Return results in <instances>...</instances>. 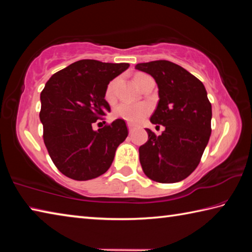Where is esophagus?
<instances>
[{"mask_svg":"<svg viewBox=\"0 0 252 252\" xmlns=\"http://www.w3.org/2000/svg\"><path fill=\"white\" fill-rule=\"evenodd\" d=\"M127 127H129V131H130V132H132V131L134 130L135 126H134V125H132V123H127Z\"/></svg>","mask_w":252,"mask_h":252,"instance_id":"obj_1","label":"esophagus"}]
</instances>
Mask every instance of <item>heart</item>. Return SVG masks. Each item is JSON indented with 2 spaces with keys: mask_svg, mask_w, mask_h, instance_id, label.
Returning <instances> with one entry per match:
<instances>
[{
  "mask_svg": "<svg viewBox=\"0 0 252 252\" xmlns=\"http://www.w3.org/2000/svg\"><path fill=\"white\" fill-rule=\"evenodd\" d=\"M142 75L138 74L135 75V78ZM114 87H116V80L111 81L108 84V87L105 89V100L106 101H113L114 99ZM148 104L144 103H121L119 104L116 110H114V116L119 119H123L125 121H127L130 123H138L141 121L142 119L149 113Z\"/></svg>",
  "mask_w": 252,
  "mask_h": 252,
  "instance_id": "obj_1",
  "label": "heart"
}]
</instances>
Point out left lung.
Here are the masks:
<instances>
[{
	"instance_id": "left-lung-1",
	"label": "left lung",
	"mask_w": 252,
	"mask_h": 252,
	"mask_svg": "<svg viewBox=\"0 0 252 252\" xmlns=\"http://www.w3.org/2000/svg\"><path fill=\"white\" fill-rule=\"evenodd\" d=\"M159 88V103L150 121L162 125V134L147 129L148 141L139 148L140 163L151 180L174 183L198 167L211 134V103L199 79L165 60L138 63Z\"/></svg>"
}]
</instances>
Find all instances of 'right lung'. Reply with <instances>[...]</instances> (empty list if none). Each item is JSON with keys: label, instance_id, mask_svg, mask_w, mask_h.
<instances>
[{"label": "right lung", "instance_id": "obj_1", "mask_svg": "<svg viewBox=\"0 0 252 252\" xmlns=\"http://www.w3.org/2000/svg\"><path fill=\"white\" fill-rule=\"evenodd\" d=\"M129 63L80 60L57 72L41 92L40 120L48 152L60 171L78 181L105 173L117 148L127 136L125 120L117 119L97 131L92 125L106 112L105 89Z\"/></svg>", "mask_w": 252, "mask_h": 252}]
</instances>
